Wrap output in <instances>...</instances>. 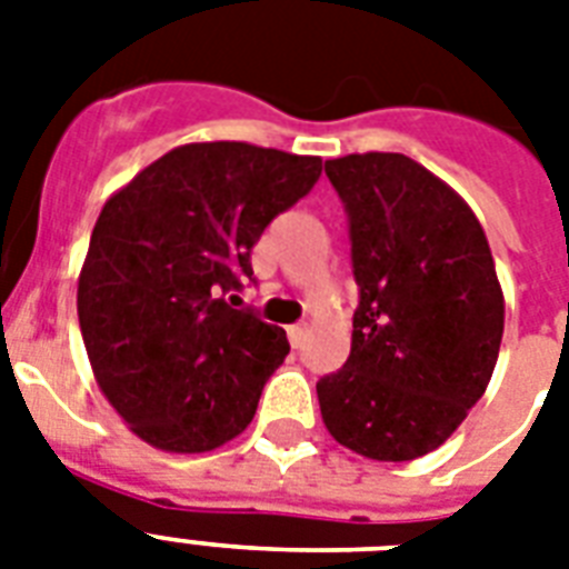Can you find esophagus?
Returning <instances> with one entry per match:
<instances>
[{
	"mask_svg": "<svg viewBox=\"0 0 569 569\" xmlns=\"http://www.w3.org/2000/svg\"><path fill=\"white\" fill-rule=\"evenodd\" d=\"M307 333H310V328H307V325H292V328H289V342H292V348H303V342H307Z\"/></svg>",
	"mask_w": 569,
	"mask_h": 569,
	"instance_id": "34e87169",
	"label": "esophagus"
}]
</instances>
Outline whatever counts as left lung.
<instances>
[{"instance_id":"obj_1","label":"left lung","mask_w":569,"mask_h":569,"mask_svg":"<svg viewBox=\"0 0 569 569\" xmlns=\"http://www.w3.org/2000/svg\"><path fill=\"white\" fill-rule=\"evenodd\" d=\"M348 214L351 355L316 383L330 437L372 460L449 440L485 396L505 330L493 253L463 197L401 153L325 162Z\"/></svg>"}]
</instances>
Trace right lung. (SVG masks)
I'll return each mask as SVG.
<instances>
[{"mask_svg":"<svg viewBox=\"0 0 569 569\" xmlns=\"http://www.w3.org/2000/svg\"><path fill=\"white\" fill-rule=\"evenodd\" d=\"M319 177V156L206 141L106 200L79 274V328L102 396L144 442L197 455L250 425L289 342L226 295L253 280L262 230Z\"/></svg>","mask_w":569,"mask_h":569,"instance_id":"right-lung-1","label":"right lung"}]
</instances>
